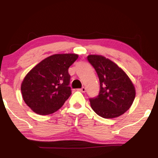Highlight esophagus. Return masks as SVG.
Instances as JSON below:
<instances>
[{
    "label": "esophagus",
    "mask_w": 158,
    "mask_h": 158,
    "mask_svg": "<svg viewBox=\"0 0 158 158\" xmlns=\"http://www.w3.org/2000/svg\"><path fill=\"white\" fill-rule=\"evenodd\" d=\"M79 91L82 92V93H85V92L86 91V88H85V87H83V88H80V89H79Z\"/></svg>",
    "instance_id": "esophagus-1"
}]
</instances>
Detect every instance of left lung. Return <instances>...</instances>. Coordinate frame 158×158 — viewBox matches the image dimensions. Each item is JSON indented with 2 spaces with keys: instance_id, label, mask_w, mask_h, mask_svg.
I'll return each mask as SVG.
<instances>
[{
  "instance_id": "1",
  "label": "left lung",
  "mask_w": 158,
  "mask_h": 158,
  "mask_svg": "<svg viewBox=\"0 0 158 158\" xmlns=\"http://www.w3.org/2000/svg\"><path fill=\"white\" fill-rule=\"evenodd\" d=\"M87 59L95 69L100 84L99 95L90 99L92 109L103 118L119 117L135 100L136 91L131 80L122 68L104 56L89 55Z\"/></svg>"
}]
</instances>
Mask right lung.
<instances>
[{"label":"right lung","mask_w":158,"mask_h":158,"mask_svg":"<svg viewBox=\"0 0 158 158\" xmlns=\"http://www.w3.org/2000/svg\"><path fill=\"white\" fill-rule=\"evenodd\" d=\"M79 57L75 53L54 54L27 74L21 90L25 103L40 115L56 112L71 94L68 68Z\"/></svg>","instance_id":"add662e5"}]
</instances>
